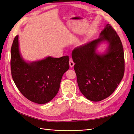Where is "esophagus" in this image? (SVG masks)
<instances>
[{
  "mask_svg": "<svg viewBox=\"0 0 134 134\" xmlns=\"http://www.w3.org/2000/svg\"><path fill=\"white\" fill-rule=\"evenodd\" d=\"M69 63H70V67L71 68H72L73 67L74 65H75V63L73 62V60H72V59H70V61H69Z\"/></svg>",
  "mask_w": 134,
  "mask_h": 134,
  "instance_id": "1",
  "label": "esophagus"
}]
</instances>
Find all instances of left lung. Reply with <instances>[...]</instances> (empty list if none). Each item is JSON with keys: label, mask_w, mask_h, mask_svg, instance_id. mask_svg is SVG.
Instances as JSON below:
<instances>
[{"label": "left lung", "mask_w": 134, "mask_h": 134, "mask_svg": "<svg viewBox=\"0 0 134 134\" xmlns=\"http://www.w3.org/2000/svg\"><path fill=\"white\" fill-rule=\"evenodd\" d=\"M108 43L106 52H96L102 42ZM72 57L81 92L88 100L99 102L109 97L123 78L124 53L119 36L107 24L99 38L73 49Z\"/></svg>", "instance_id": "left-lung-1"}]
</instances>
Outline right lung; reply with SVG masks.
I'll return each mask as SVG.
<instances>
[{"label":"right lung","mask_w":134,"mask_h":134,"mask_svg":"<svg viewBox=\"0 0 134 134\" xmlns=\"http://www.w3.org/2000/svg\"><path fill=\"white\" fill-rule=\"evenodd\" d=\"M10 64L13 81L19 91L29 100L40 104L56 96L63 74L70 68L68 56L25 61L20 52L18 35L11 48Z\"/></svg>","instance_id":"right-lung-1"}]
</instances>
